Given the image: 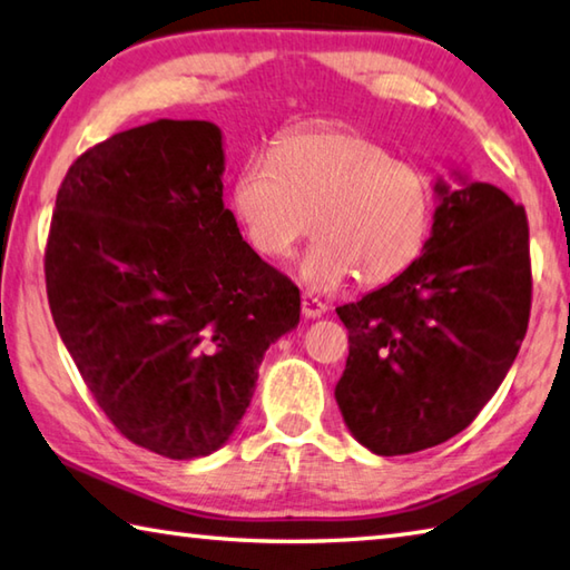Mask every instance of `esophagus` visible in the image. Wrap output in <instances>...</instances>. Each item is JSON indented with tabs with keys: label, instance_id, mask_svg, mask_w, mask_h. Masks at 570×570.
<instances>
[{
	"label": "esophagus",
	"instance_id": "esophagus-1",
	"mask_svg": "<svg viewBox=\"0 0 570 570\" xmlns=\"http://www.w3.org/2000/svg\"><path fill=\"white\" fill-rule=\"evenodd\" d=\"M325 311H327V305L323 301H317L315 295H311V293L303 295V315L307 317V321H315V317L325 315Z\"/></svg>",
	"mask_w": 570,
	"mask_h": 570
}]
</instances>
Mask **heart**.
<instances>
[{
  "instance_id": "obj_1",
  "label": "heart",
  "mask_w": 570,
  "mask_h": 570,
  "mask_svg": "<svg viewBox=\"0 0 570 570\" xmlns=\"http://www.w3.org/2000/svg\"><path fill=\"white\" fill-rule=\"evenodd\" d=\"M235 207L249 243L269 257L291 255L315 219L301 279L325 293L355 275L367 287L401 277L431 235L435 193L423 169L375 139L323 125L283 137L273 155L249 157Z\"/></svg>"
}]
</instances>
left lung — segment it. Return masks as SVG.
I'll use <instances>...</instances> for the list:
<instances>
[{
    "instance_id": "1",
    "label": "left lung",
    "mask_w": 570,
    "mask_h": 570,
    "mask_svg": "<svg viewBox=\"0 0 570 570\" xmlns=\"http://www.w3.org/2000/svg\"><path fill=\"white\" fill-rule=\"evenodd\" d=\"M423 255L337 307L351 355L335 385L347 431L375 455L441 445L473 423L511 371L531 315L525 209L453 173Z\"/></svg>"
}]
</instances>
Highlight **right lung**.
Masks as SVG:
<instances>
[{"mask_svg": "<svg viewBox=\"0 0 570 570\" xmlns=\"http://www.w3.org/2000/svg\"><path fill=\"white\" fill-rule=\"evenodd\" d=\"M223 129L157 119L69 167L45 275L59 337L127 441L173 461L223 448L301 291L223 203Z\"/></svg>", "mask_w": 570, "mask_h": 570, "instance_id": "right-lung-1", "label": "right lung"}]
</instances>
